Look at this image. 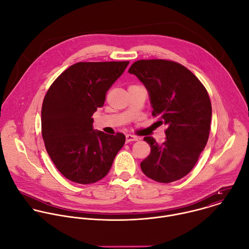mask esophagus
<instances>
[{"label": "esophagus", "instance_id": "1", "mask_svg": "<svg viewBox=\"0 0 249 249\" xmlns=\"http://www.w3.org/2000/svg\"><path fill=\"white\" fill-rule=\"evenodd\" d=\"M139 138L137 136H134V135H131V134H128L126 135V142L127 143H130V142H134V141H138Z\"/></svg>", "mask_w": 249, "mask_h": 249}]
</instances>
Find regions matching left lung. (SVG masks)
<instances>
[{
	"label": "left lung",
	"mask_w": 249,
	"mask_h": 249,
	"mask_svg": "<svg viewBox=\"0 0 249 249\" xmlns=\"http://www.w3.org/2000/svg\"><path fill=\"white\" fill-rule=\"evenodd\" d=\"M128 72L145 85L153 116L166 126L161 145L152 137L144 138L151 154L141 162L142 171L158 182L178 180L195 166L209 139L212 105L208 91L191 71L169 60H139Z\"/></svg>",
	"instance_id": "1"
}]
</instances>
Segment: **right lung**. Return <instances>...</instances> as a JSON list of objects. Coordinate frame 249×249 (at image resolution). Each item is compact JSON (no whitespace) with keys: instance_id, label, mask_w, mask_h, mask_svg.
I'll return each instance as SVG.
<instances>
[{"instance_id":"obj_1","label":"right lung","mask_w":249,"mask_h":249,"mask_svg":"<svg viewBox=\"0 0 249 249\" xmlns=\"http://www.w3.org/2000/svg\"><path fill=\"white\" fill-rule=\"evenodd\" d=\"M129 61L79 62L66 69L48 89L41 109L46 151L67 179L94 183L108 173L125 143L122 133L92 129L91 116Z\"/></svg>"}]
</instances>
